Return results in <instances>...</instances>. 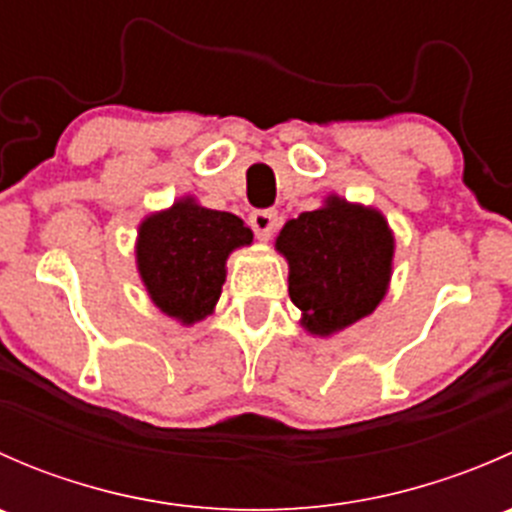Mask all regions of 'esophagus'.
<instances>
[{"label": "esophagus", "mask_w": 512, "mask_h": 512, "mask_svg": "<svg viewBox=\"0 0 512 512\" xmlns=\"http://www.w3.org/2000/svg\"><path fill=\"white\" fill-rule=\"evenodd\" d=\"M250 225L260 240H267V237L277 230V225H280V215H277V210L272 208L255 210V213L250 215Z\"/></svg>", "instance_id": "34e87169"}]
</instances>
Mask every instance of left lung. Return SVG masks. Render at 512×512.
Here are the masks:
<instances>
[{"label": "left lung", "mask_w": 512, "mask_h": 512, "mask_svg": "<svg viewBox=\"0 0 512 512\" xmlns=\"http://www.w3.org/2000/svg\"><path fill=\"white\" fill-rule=\"evenodd\" d=\"M289 262V297L312 334L339 332L371 314L391 277L394 237L376 210L329 198L277 237Z\"/></svg>", "instance_id": "obj_1"}]
</instances>
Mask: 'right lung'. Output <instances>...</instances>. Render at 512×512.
Instances as JSON below:
<instances>
[{
    "mask_svg": "<svg viewBox=\"0 0 512 512\" xmlns=\"http://www.w3.org/2000/svg\"><path fill=\"white\" fill-rule=\"evenodd\" d=\"M237 215L180 200L138 230V270L160 312L193 324L213 312L225 282V260L250 245Z\"/></svg>",
    "mask_w": 512,
    "mask_h": 512,
    "instance_id": "add662e5",
    "label": "right lung"
}]
</instances>
